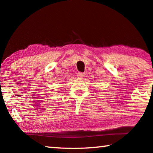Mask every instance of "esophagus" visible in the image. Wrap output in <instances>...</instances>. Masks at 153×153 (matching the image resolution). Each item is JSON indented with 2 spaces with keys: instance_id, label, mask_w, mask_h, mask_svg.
<instances>
[{
  "instance_id": "esophagus-1",
  "label": "esophagus",
  "mask_w": 153,
  "mask_h": 153,
  "mask_svg": "<svg viewBox=\"0 0 153 153\" xmlns=\"http://www.w3.org/2000/svg\"><path fill=\"white\" fill-rule=\"evenodd\" d=\"M85 76H86V74L82 73V72H78V73L77 74V77H79V78H83Z\"/></svg>"
}]
</instances>
